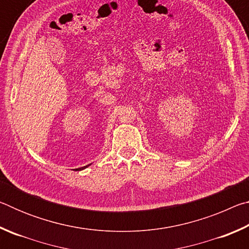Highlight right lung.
Masks as SVG:
<instances>
[{"label":"right lung","mask_w":249,"mask_h":249,"mask_svg":"<svg viewBox=\"0 0 249 249\" xmlns=\"http://www.w3.org/2000/svg\"><path fill=\"white\" fill-rule=\"evenodd\" d=\"M89 166H90V165H88V166H86V167H82V168H78L77 170H83V169H86V168H88Z\"/></svg>","instance_id":"obj_1"}]
</instances>
